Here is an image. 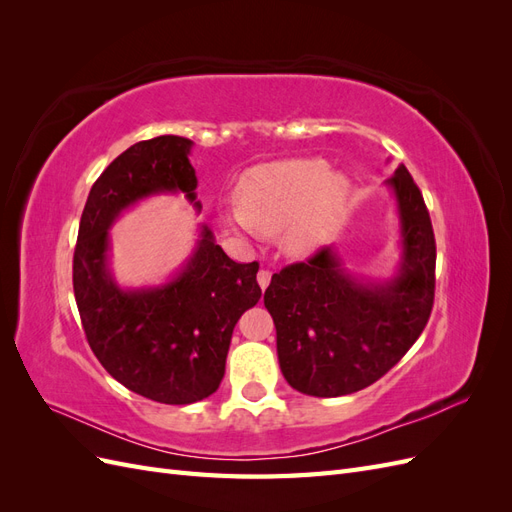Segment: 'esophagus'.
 Listing matches in <instances>:
<instances>
[{
    "label": "esophagus",
    "mask_w": 512,
    "mask_h": 512,
    "mask_svg": "<svg viewBox=\"0 0 512 512\" xmlns=\"http://www.w3.org/2000/svg\"><path fill=\"white\" fill-rule=\"evenodd\" d=\"M271 284V271L269 269H260L258 271V286L262 290H267V286Z\"/></svg>",
    "instance_id": "1"
}]
</instances>
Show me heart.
<instances>
[{
    "label": "heart",
    "mask_w": 512,
    "mask_h": 512,
    "mask_svg": "<svg viewBox=\"0 0 512 512\" xmlns=\"http://www.w3.org/2000/svg\"><path fill=\"white\" fill-rule=\"evenodd\" d=\"M348 194L350 181L329 173L324 160H284L247 173L239 185L241 205L228 207L222 218L247 235L286 230L288 250L307 254L327 237Z\"/></svg>",
    "instance_id": "1"
}]
</instances>
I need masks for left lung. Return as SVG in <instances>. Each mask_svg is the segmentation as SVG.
Here are the masks:
<instances>
[{"label": "left lung", "instance_id": "obj_1", "mask_svg": "<svg viewBox=\"0 0 512 512\" xmlns=\"http://www.w3.org/2000/svg\"><path fill=\"white\" fill-rule=\"evenodd\" d=\"M389 185L399 213L401 260L389 280L350 275L331 245L271 277L265 307L286 382L312 397L365 389L423 333L436 290V239L421 190L401 164Z\"/></svg>", "mask_w": 512, "mask_h": 512}]
</instances>
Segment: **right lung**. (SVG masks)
I'll return each mask as SVG.
<instances>
[{
	"instance_id": "obj_1",
	"label": "right lung",
	"mask_w": 512,
	"mask_h": 512,
	"mask_svg": "<svg viewBox=\"0 0 512 512\" xmlns=\"http://www.w3.org/2000/svg\"><path fill=\"white\" fill-rule=\"evenodd\" d=\"M190 138L132 145L91 188L76 239L72 282L87 342L126 389L170 406L218 391L232 329L260 299L258 262H235L200 226L192 256L162 286L121 288L108 267V228L138 200L183 194L200 211Z\"/></svg>"
}]
</instances>
